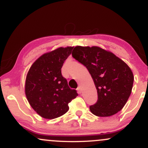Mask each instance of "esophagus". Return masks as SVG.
Masks as SVG:
<instances>
[{
  "mask_svg": "<svg viewBox=\"0 0 148 148\" xmlns=\"http://www.w3.org/2000/svg\"><path fill=\"white\" fill-rule=\"evenodd\" d=\"M77 90H78V92H79V94H81V88L79 86V87L77 88Z\"/></svg>",
  "mask_w": 148,
  "mask_h": 148,
  "instance_id": "obj_1",
  "label": "esophagus"
}]
</instances>
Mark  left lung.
<instances>
[{
    "label": "left lung",
    "instance_id": "obj_1",
    "mask_svg": "<svg viewBox=\"0 0 148 148\" xmlns=\"http://www.w3.org/2000/svg\"><path fill=\"white\" fill-rule=\"evenodd\" d=\"M92 78L97 101L90 106L94 115L108 117L123 108L132 92L134 75L124 61L111 52L98 47H74L72 53Z\"/></svg>",
    "mask_w": 148,
    "mask_h": 148
}]
</instances>
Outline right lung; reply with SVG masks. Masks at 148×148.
Wrapping results in <instances>:
<instances>
[{
	"label": "right lung",
	"instance_id": "add662e5",
	"mask_svg": "<svg viewBox=\"0 0 148 148\" xmlns=\"http://www.w3.org/2000/svg\"><path fill=\"white\" fill-rule=\"evenodd\" d=\"M73 47L58 48L39 58L26 76L25 95L30 106L46 119L58 118L69 110L68 103L78 96L61 73Z\"/></svg>",
	"mask_w": 148,
	"mask_h": 148
}]
</instances>
